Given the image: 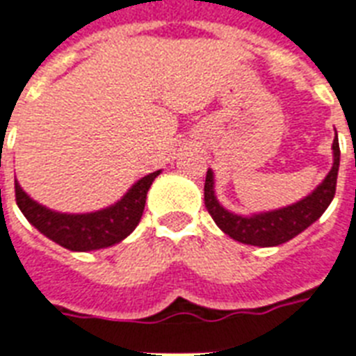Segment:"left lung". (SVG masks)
<instances>
[{"mask_svg": "<svg viewBox=\"0 0 356 356\" xmlns=\"http://www.w3.org/2000/svg\"><path fill=\"white\" fill-rule=\"evenodd\" d=\"M340 168V145L338 138L332 142V168L325 179L316 186L303 200L292 205L275 209V211L254 212V214H234L227 211L218 201L214 192V172L209 170L205 179V207L211 212L212 220L222 229L223 233L248 245L259 248H273L292 240L305 229L310 227L316 220L331 205L334 192H337V177Z\"/></svg>", "mask_w": 356, "mask_h": 356, "instance_id": "1", "label": "left lung"}]
</instances>
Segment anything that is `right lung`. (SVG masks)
I'll return each instance as SVG.
<instances>
[{
	"label": "right lung",
	"mask_w": 356,
	"mask_h": 356,
	"mask_svg": "<svg viewBox=\"0 0 356 356\" xmlns=\"http://www.w3.org/2000/svg\"><path fill=\"white\" fill-rule=\"evenodd\" d=\"M161 175V170L138 179L122 200L102 211L85 214L57 212L35 201L18 181H14L16 203L27 222L44 236L70 251H96L116 245L133 233L140 223L147 190Z\"/></svg>",
	"instance_id": "1"
}]
</instances>
